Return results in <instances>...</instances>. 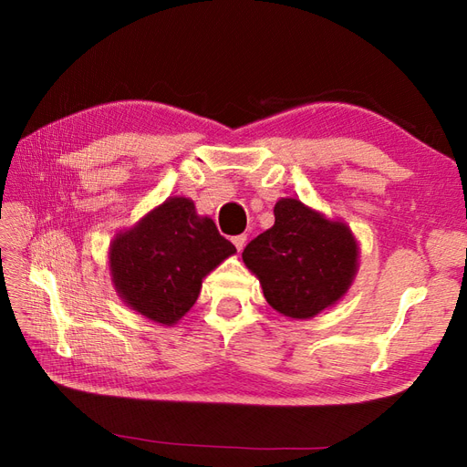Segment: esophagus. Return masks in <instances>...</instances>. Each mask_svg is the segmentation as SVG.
<instances>
[{"label": "esophagus", "instance_id": "34e87169", "mask_svg": "<svg viewBox=\"0 0 467 467\" xmlns=\"http://www.w3.org/2000/svg\"><path fill=\"white\" fill-rule=\"evenodd\" d=\"M233 244L236 246V251H243L244 249V244H246V234H236V236H233Z\"/></svg>", "mask_w": 467, "mask_h": 467}]
</instances>
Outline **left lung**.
<instances>
[{"label":"left lung","mask_w":467,"mask_h":467,"mask_svg":"<svg viewBox=\"0 0 467 467\" xmlns=\"http://www.w3.org/2000/svg\"><path fill=\"white\" fill-rule=\"evenodd\" d=\"M259 276L265 299L291 319H309L337 303L357 269L349 228L306 208L296 198L275 204V224L243 251Z\"/></svg>","instance_id":"obj_1"}]
</instances>
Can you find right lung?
I'll use <instances>...</instances> for the list:
<instances>
[{
	"label": "right lung",
	"instance_id": "right-lung-1",
	"mask_svg": "<svg viewBox=\"0 0 467 467\" xmlns=\"http://www.w3.org/2000/svg\"><path fill=\"white\" fill-rule=\"evenodd\" d=\"M236 249L188 198H168L110 246L116 291L134 311L174 325L196 303L204 276Z\"/></svg>",
	"mask_w": 467,
	"mask_h": 467
}]
</instances>
